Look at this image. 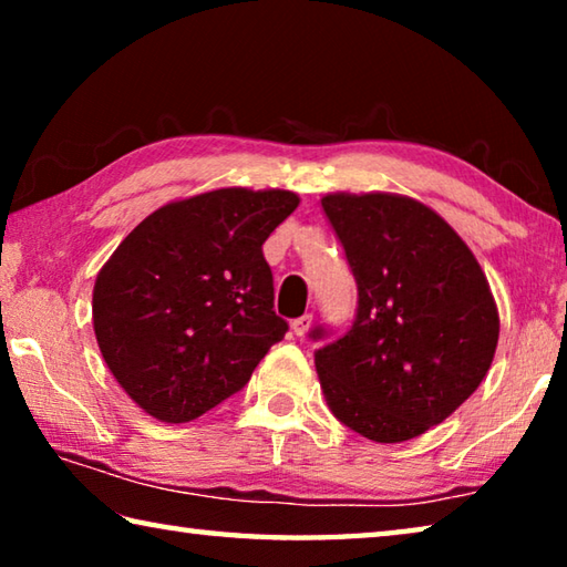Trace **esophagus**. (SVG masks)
<instances>
[{
	"label": "esophagus",
	"mask_w": 567,
	"mask_h": 567,
	"mask_svg": "<svg viewBox=\"0 0 567 567\" xmlns=\"http://www.w3.org/2000/svg\"><path fill=\"white\" fill-rule=\"evenodd\" d=\"M310 324H312V315L310 312H305L302 318H297V320H292V332L297 334V338H302V334L310 330Z\"/></svg>",
	"instance_id": "esophagus-1"
}]
</instances>
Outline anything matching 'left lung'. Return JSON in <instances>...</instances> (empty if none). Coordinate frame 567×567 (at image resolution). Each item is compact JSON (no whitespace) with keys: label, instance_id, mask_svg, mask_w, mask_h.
I'll return each mask as SVG.
<instances>
[{"label":"left lung","instance_id":"obj_1","mask_svg":"<svg viewBox=\"0 0 567 567\" xmlns=\"http://www.w3.org/2000/svg\"><path fill=\"white\" fill-rule=\"evenodd\" d=\"M322 209L358 282L352 328L315 352L324 400L362 437L405 443L487 375L501 334L495 297L463 237L417 199L330 192Z\"/></svg>","mask_w":567,"mask_h":567}]
</instances>
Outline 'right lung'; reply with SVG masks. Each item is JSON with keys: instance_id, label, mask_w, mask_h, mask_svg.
I'll return each mask as SVG.
<instances>
[{"instance_id": "add662e5", "label": "right lung", "mask_w": 567, "mask_h": 567, "mask_svg": "<svg viewBox=\"0 0 567 567\" xmlns=\"http://www.w3.org/2000/svg\"><path fill=\"white\" fill-rule=\"evenodd\" d=\"M290 189L223 187L162 205L102 265L92 324L120 388L159 422H189L247 385L287 322L262 245Z\"/></svg>"}]
</instances>
